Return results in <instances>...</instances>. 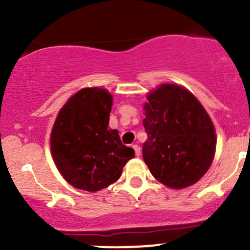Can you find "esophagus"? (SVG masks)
Returning <instances> with one entry per match:
<instances>
[{
	"mask_svg": "<svg viewBox=\"0 0 250 250\" xmlns=\"http://www.w3.org/2000/svg\"><path fill=\"white\" fill-rule=\"evenodd\" d=\"M133 148H134L135 151V155L140 156V146L137 145V144H134V145H133Z\"/></svg>",
	"mask_w": 250,
	"mask_h": 250,
	"instance_id": "34e87169",
	"label": "esophagus"
}]
</instances>
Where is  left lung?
Masks as SVG:
<instances>
[{
	"mask_svg": "<svg viewBox=\"0 0 250 250\" xmlns=\"http://www.w3.org/2000/svg\"><path fill=\"white\" fill-rule=\"evenodd\" d=\"M147 139L143 158L151 174L172 188L197 183L210 167L215 129L192 93L178 84H161L144 105Z\"/></svg>",
	"mask_w": 250,
	"mask_h": 250,
	"instance_id": "8db88e82",
	"label": "left lung"
}]
</instances>
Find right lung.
<instances>
[{"mask_svg": "<svg viewBox=\"0 0 250 250\" xmlns=\"http://www.w3.org/2000/svg\"><path fill=\"white\" fill-rule=\"evenodd\" d=\"M112 95L103 88H83L59 111L50 134V150L65 180L95 192L118 180L134 150L110 129Z\"/></svg>", "mask_w": 250, "mask_h": 250, "instance_id": "right-lung-1", "label": "right lung"}]
</instances>
